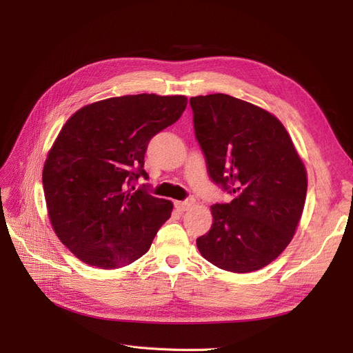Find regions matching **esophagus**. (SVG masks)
<instances>
[{
    "mask_svg": "<svg viewBox=\"0 0 353 353\" xmlns=\"http://www.w3.org/2000/svg\"><path fill=\"white\" fill-rule=\"evenodd\" d=\"M193 205H194V199H191V197H188V199H185V200H183V201H175V208H176L179 212H185V210H188Z\"/></svg>",
    "mask_w": 353,
    "mask_h": 353,
    "instance_id": "esophagus-1",
    "label": "esophagus"
}]
</instances>
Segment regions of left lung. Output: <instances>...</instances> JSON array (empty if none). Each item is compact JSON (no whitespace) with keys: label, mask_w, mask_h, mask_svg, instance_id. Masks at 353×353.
<instances>
[{"label":"left lung","mask_w":353,"mask_h":353,"mask_svg":"<svg viewBox=\"0 0 353 353\" xmlns=\"http://www.w3.org/2000/svg\"><path fill=\"white\" fill-rule=\"evenodd\" d=\"M190 105L208 174L234 196L210 206L213 223L197 248L221 270L258 271L293 239L306 199L303 162L283 123L258 105L227 94Z\"/></svg>","instance_id":"obj_1"}]
</instances>
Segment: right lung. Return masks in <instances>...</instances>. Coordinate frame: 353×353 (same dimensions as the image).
Listing matches in <instances>:
<instances>
[{
    "label": "right lung",
    "mask_w": 353,
    "mask_h": 353,
    "mask_svg": "<svg viewBox=\"0 0 353 353\" xmlns=\"http://www.w3.org/2000/svg\"><path fill=\"white\" fill-rule=\"evenodd\" d=\"M185 108L184 95H123L85 105L61 128L42 185L52 228L82 262L122 268L150 249L174 206L130 187L148 179V143Z\"/></svg>",
    "instance_id": "obj_1"
}]
</instances>
